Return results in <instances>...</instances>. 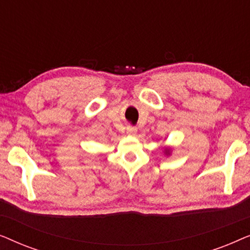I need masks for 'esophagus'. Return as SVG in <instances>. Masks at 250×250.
<instances>
[{
	"instance_id": "34e87169",
	"label": "esophagus",
	"mask_w": 250,
	"mask_h": 250,
	"mask_svg": "<svg viewBox=\"0 0 250 250\" xmlns=\"http://www.w3.org/2000/svg\"><path fill=\"white\" fill-rule=\"evenodd\" d=\"M126 131H127V134L129 135H135L136 132H138V128L134 127V126H128V127L126 128Z\"/></svg>"
}]
</instances>
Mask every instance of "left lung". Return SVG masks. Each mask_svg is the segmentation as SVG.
I'll return each instance as SVG.
<instances>
[{
    "label": "left lung",
    "mask_w": 250,
    "mask_h": 250,
    "mask_svg": "<svg viewBox=\"0 0 250 250\" xmlns=\"http://www.w3.org/2000/svg\"><path fill=\"white\" fill-rule=\"evenodd\" d=\"M165 153H166L167 156H168L169 153H170V149L169 148H165Z\"/></svg>",
    "instance_id": "1"
}]
</instances>
